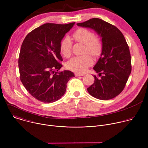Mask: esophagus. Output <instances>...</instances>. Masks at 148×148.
I'll return each instance as SVG.
<instances>
[{
	"instance_id": "1",
	"label": "esophagus",
	"mask_w": 148,
	"mask_h": 148,
	"mask_svg": "<svg viewBox=\"0 0 148 148\" xmlns=\"http://www.w3.org/2000/svg\"><path fill=\"white\" fill-rule=\"evenodd\" d=\"M75 77H79V76H83L84 74H79V73H75Z\"/></svg>"
}]
</instances>
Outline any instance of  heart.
I'll return each mask as SVG.
<instances>
[{
    "label": "heart",
    "instance_id": "1",
    "mask_svg": "<svg viewBox=\"0 0 148 148\" xmlns=\"http://www.w3.org/2000/svg\"><path fill=\"white\" fill-rule=\"evenodd\" d=\"M72 36L76 42L84 45L85 47L84 49V53H88L94 57L99 56L101 54L102 50V44L99 38L95 37V35L92 32L84 28H80L75 30ZM72 46L73 42L70 37L66 36L61 40L60 50L64 57H69L71 56ZM92 63L93 61L90 56L86 54L73 57L67 62L66 66L71 71L84 73Z\"/></svg>",
    "mask_w": 148,
    "mask_h": 148
}]
</instances>
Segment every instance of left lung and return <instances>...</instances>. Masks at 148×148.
<instances>
[{"instance_id":"left-lung-1","label":"left lung","mask_w":148,"mask_h":148,"mask_svg":"<svg viewBox=\"0 0 148 148\" xmlns=\"http://www.w3.org/2000/svg\"><path fill=\"white\" fill-rule=\"evenodd\" d=\"M77 25L94 30L102 43L101 57L93 68L101 78L94 75V82L87 88L88 92L101 100L115 98L124 89L132 70L129 46L123 34L115 26L98 18Z\"/></svg>"}]
</instances>
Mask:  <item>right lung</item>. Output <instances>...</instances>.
<instances>
[{"mask_svg": "<svg viewBox=\"0 0 148 148\" xmlns=\"http://www.w3.org/2000/svg\"><path fill=\"white\" fill-rule=\"evenodd\" d=\"M74 23L44 24L30 32L23 41L18 61L20 78L26 90L41 102L59 99L74 77L69 70L58 71L62 66L61 41Z\"/></svg>", "mask_w": 148, "mask_h": 148, "instance_id": "1", "label": "right lung"}]
</instances>
